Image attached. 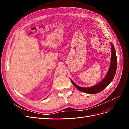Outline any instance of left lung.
Segmentation results:
<instances>
[{
    "mask_svg": "<svg viewBox=\"0 0 129 129\" xmlns=\"http://www.w3.org/2000/svg\"><path fill=\"white\" fill-rule=\"evenodd\" d=\"M110 45L111 46V61L110 64L109 66L108 71L106 74V75L104 77V79L98 83H97L95 85L90 87H81L79 85L76 84L71 79L72 84L76 87L79 90L83 92L89 94H94L102 91L103 89H104L107 86L109 85L112 80L116 74L117 69V56L115 49L111 42Z\"/></svg>",
    "mask_w": 129,
    "mask_h": 129,
    "instance_id": "1",
    "label": "left lung"
}]
</instances>
